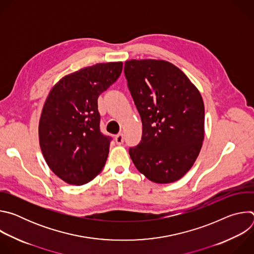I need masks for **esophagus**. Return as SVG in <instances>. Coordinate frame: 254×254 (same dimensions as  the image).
<instances>
[{
    "label": "esophagus",
    "instance_id": "obj_1",
    "mask_svg": "<svg viewBox=\"0 0 254 254\" xmlns=\"http://www.w3.org/2000/svg\"><path fill=\"white\" fill-rule=\"evenodd\" d=\"M115 139H116V142L118 143V144H123L124 143V134L123 133H119V134H117L116 135V137H115Z\"/></svg>",
    "mask_w": 254,
    "mask_h": 254
}]
</instances>
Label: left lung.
<instances>
[{
    "label": "left lung",
    "mask_w": 254,
    "mask_h": 254,
    "mask_svg": "<svg viewBox=\"0 0 254 254\" xmlns=\"http://www.w3.org/2000/svg\"><path fill=\"white\" fill-rule=\"evenodd\" d=\"M125 76L142 124L141 140L129 148L130 159L152 182H175L191 169L202 148V96L182 70L165 60L126 61Z\"/></svg>",
    "instance_id": "1"
}]
</instances>
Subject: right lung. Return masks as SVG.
<instances>
[{
	"label": "right lung",
	"instance_id": "right-lung-1",
	"mask_svg": "<svg viewBox=\"0 0 254 254\" xmlns=\"http://www.w3.org/2000/svg\"><path fill=\"white\" fill-rule=\"evenodd\" d=\"M123 62L98 63L61 78L39 122V141L51 171L70 185L93 180L105 165L111 136L100 131L97 98L120 77Z\"/></svg>",
	"mask_w": 254,
	"mask_h": 254
}]
</instances>
